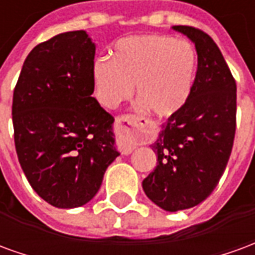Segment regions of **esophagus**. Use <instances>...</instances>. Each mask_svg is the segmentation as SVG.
I'll return each instance as SVG.
<instances>
[{"mask_svg": "<svg viewBox=\"0 0 255 255\" xmlns=\"http://www.w3.org/2000/svg\"><path fill=\"white\" fill-rule=\"evenodd\" d=\"M140 124V119L136 116H122L116 120V129L119 135L117 147L123 154H131L136 147L132 138V131Z\"/></svg>", "mask_w": 255, "mask_h": 255, "instance_id": "esophagus-1", "label": "esophagus"}]
</instances>
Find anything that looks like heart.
<instances>
[{
	"label": "heart",
	"mask_w": 255,
	"mask_h": 255,
	"mask_svg": "<svg viewBox=\"0 0 255 255\" xmlns=\"http://www.w3.org/2000/svg\"><path fill=\"white\" fill-rule=\"evenodd\" d=\"M197 76V53L187 41L166 35H133L116 42L112 60L93 65L95 97L115 109L136 86L140 105L158 117L177 115L191 97Z\"/></svg>",
	"instance_id": "1"
}]
</instances>
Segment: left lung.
<instances>
[{
	"label": "left lung",
	"mask_w": 255,
	"mask_h": 255,
	"mask_svg": "<svg viewBox=\"0 0 255 255\" xmlns=\"http://www.w3.org/2000/svg\"><path fill=\"white\" fill-rule=\"evenodd\" d=\"M172 30L195 45L198 68L188 102L168 117L150 146L157 166L142 182L147 198L166 212L194 208L212 194L230 160L236 128V83L219 46L194 27Z\"/></svg>",
	"instance_id": "left-lung-1"
}]
</instances>
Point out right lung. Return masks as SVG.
<instances>
[{"instance_id": "right-lung-1", "label": "right lung", "mask_w": 255, "mask_h": 255, "mask_svg": "<svg viewBox=\"0 0 255 255\" xmlns=\"http://www.w3.org/2000/svg\"><path fill=\"white\" fill-rule=\"evenodd\" d=\"M94 56L86 31L58 34L31 50L13 91L21 169L34 191L60 209L90 202L120 155L115 119L91 97Z\"/></svg>"}]
</instances>
